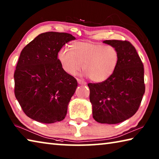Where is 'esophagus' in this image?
I'll return each instance as SVG.
<instances>
[{"label": "esophagus", "mask_w": 159, "mask_h": 159, "mask_svg": "<svg viewBox=\"0 0 159 159\" xmlns=\"http://www.w3.org/2000/svg\"><path fill=\"white\" fill-rule=\"evenodd\" d=\"M77 82H78V83H79V84H80V85H85L86 84L85 82H84L83 80H80L79 79H77Z\"/></svg>", "instance_id": "34e87169"}]
</instances>
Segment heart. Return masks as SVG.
<instances>
[{
    "mask_svg": "<svg viewBox=\"0 0 159 159\" xmlns=\"http://www.w3.org/2000/svg\"><path fill=\"white\" fill-rule=\"evenodd\" d=\"M58 60L66 74L75 76L83 69L94 82L108 79L116 69L119 53L112 45L76 42L71 48H62L58 52Z\"/></svg>",
    "mask_w": 159,
    "mask_h": 159,
    "instance_id": "1",
    "label": "heart"
}]
</instances>
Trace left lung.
I'll use <instances>...</instances> for the list:
<instances>
[{
	"label": "left lung",
	"instance_id": "8db88e82",
	"mask_svg": "<svg viewBox=\"0 0 159 159\" xmlns=\"http://www.w3.org/2000/svg\"><path fill=\"white\" fill-rule=\"evenodd\" d=\"M119 53L116 69L104 81L88 83L93 116L100 123L116 124L138 111L145 92L144 66L136 49L128 41L107 40Z\"/></svg>",
	"mask_w": 159,
	"mask_h": 159
}]
</instances>
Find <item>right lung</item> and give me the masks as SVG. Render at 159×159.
<instances>
[{"instance_id": "add662e5", "label": "right lung", "mask_w": 159, "mask_h": 159, "mask_svg": "<svg viewBox=\"0 0 159 159\" xmlns=\"http://www.w3.org/2000/svg\"><path fill=\"white\" fill-rule=\"evenodd\" d=\"M76 38L60 32L39 35L23 48L14 74L15 95L25 114L36 121L52 123L65 118L78 86L58 60V52Z\"/></svg>"}]
</instances>
